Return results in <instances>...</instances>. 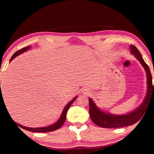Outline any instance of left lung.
<instances>
[{
  "instance_id": "1",
  "label": "left lung",
  "mask_w": 154,
  "mask_h": 154,
  "mask_svg": "<svg viewBox=\"0 0 154 154\" xmlns=\"http://www.w3.org/2000/svg\"><path fill=\"white\" fill-rule=\"evenodd\" d=\"M131 54L138 60L144 68L147 76V93L144 100L135 110L122 115H115L109 112H104L98 107L92 99L89 98V114L91 120L97 126L102 128H122L131 126L142 119L148 108V104L152 98L154 99V84L153 86L152 76L148 65L143 61L141 54L134 45H130Z\"/></svg>"
}]
</instances>
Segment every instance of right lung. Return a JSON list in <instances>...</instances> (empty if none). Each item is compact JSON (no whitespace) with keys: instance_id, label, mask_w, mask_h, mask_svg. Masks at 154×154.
<instances>
[{"instance_id":"obj_1","label":"right lung","mask_w":154,"mask_h":154,"mask_svg":"<svg viewBox=\"0 0 154 154\" xmlns=\"http://www.w3.org/2000/svg\"><path fill=\"white\" fill-rule=\"evenodd\" d=\"M31 48V46H28V47H26L21 49L20 50L17 51L16 52L13 54V55L12 56L11 59L10 60V62H11L12 60H14V59L16 57L19 55L20 54H21L22 53H24V52L28 50H29ZM9 62V63H10ZM0 86H1V82H0ZM2 96V91H1V89L0 90V98ZM77 98V96L75 97L74 99H72L69 103H68L67 104V105L65 106V108L63 109V111H62L61 116L60 117V119L57 121L56 122H55L54 124H51L50 126H45V127H42V128H29V127H26V126H22L20 124H19L18 123H16L18 124L19 126H20L22 128L24 129V130H28V131H30V132H52V131H54V130H56L57 129L60 128L62 126V125L64 124L65 119H66V114L67 112V110L69 109V107L71 106V104L73 103L75 100Z\"/></svg>"}]
</instances>
